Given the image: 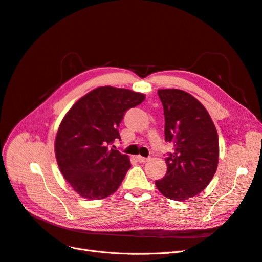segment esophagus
<instances>
[{"mask_svg": "<svg viewBox=\"0 0 262 262\" xmlns=\"http://www.w3.org/2000/svg\"><path fill=\"white\" fill-rule=\"evenodd\" d=\"M137 160H138L140 163H145V162L148 161V158L143 157V156H137Z\"/></svg>", "mask_w": 262, "mask_h": 262, "instance_id": "1", "label": "esophagus"}]
</instances>
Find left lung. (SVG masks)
Wrapping results in <instances>:
<instances>
[{
    "instance_id": "left-lung-1",
    "label": "left lung",
    "mask_w": 262,
    "mask_h": 262,
    "mask_svg": "<svg viewBox=\"0 0 262 262\" xmlns=\"http://www.w3.org/2000/svg\"><path fill=\"white\" fill-rule=\"evenodd\" d=\"M165 116V141L173 144L167 172L155 185L163 195L185 201L208 187L219 164V136L208 110L189 93L158 90Z\"/></svg>"
}]
</instances>
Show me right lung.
Here are the masks:
<instances>
[{"instance_id":"1","label":"right lung","mask_w":262,"mask_h":262,"mask_svg":"<svg viewBox=\"0 0 262 262\" xmlns=\"http://www.w3.org/2000/svg\"><path fill=\"white\" fill-rule=\"evenodd\" d=\"M144 99L142 93L100 86L78 99L62 119L55 158L63 177L82 198L105 199L121 185L130 158L108 144L120 139L118 126L126 110Z\"/></svg>"}]
</instances>
